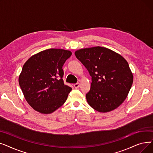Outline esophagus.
I'll return each instance as SVG.
<instances>
[{
    "mask_svg": "<svg viewBox=\"0 0 153 153\" xmlns=\"http://www.w3.org/2000/svg\"><path fill=\"white\" fill-rule=\"evenodd\" d=\"M74 87L76 88V89H78V88L80 87V84L79 83H76V84H75L74 85Z\"/></svg>",
    "mask_w": 153,
    "mask_h": 153,
    "instance_id": "34e87169",
    "label": "esophagus"
}]
</instances>
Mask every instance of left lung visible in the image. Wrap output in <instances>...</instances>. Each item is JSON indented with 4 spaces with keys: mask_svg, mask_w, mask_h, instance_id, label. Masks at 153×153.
Wrapping results in <instances>:
<instances>
[{
    "mask_svg": "<svg viewBox=\"0 0 153 153\" xmlns=\"http://www.w3.org/2000/svg\"><path fill=\"white\" fill-rule=\"evenodd\" d=\"M74 54L92 77L91 89L85 95L89 105L102 113L118 107L127 97L133 81L126 60L101 46L83 48Z\"/></svg>",
    "mask_w": 153,
    "mask_h": 153,
    "instance_id": "1",
    "label": "left lung"
}]
</instances>
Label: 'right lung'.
<instances>
[{
    "label": "right lung",
    "instance_id": "right-lung-1",
    "mask_svg": "<svg viewBox=\"0 0 153 153\" xmlns=\"http://www.w3.org/2000/svg\"><path fill=\"white\" fill-rule=\"evenodd\" d=\"M71 54L68 50L51 48L33 55L24 64L19 82L35 110L50 114L67 100L72 88L64 83L62 66Z\"/></svg>",
    "mask_w": 153,
    "mask_h": 153
}]
</instances>
